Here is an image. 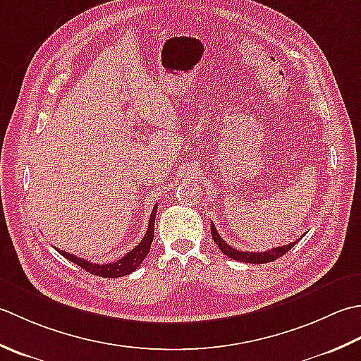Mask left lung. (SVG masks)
Returning <instances> with one entry per match:
<instances>
[{
	"label": "left lung",
	"instance_id": "1",
	"mask_svg": "<svg viewBox=\"0 0 361 361\" xmlns=\"http://www.w3.org/2000/svg\"><path fill=\"white\" fill-rule=\"evenodd\" d=\"M212 227V238L213 241L216 243V246L221 249V252L224 255L229 257V259L233 260H238L243 263H268V262H274L277 260L279 257H282L283 254H286L290 251V249L296 245V241L291 243V245H285V246H279L274 249H269V251H264V252H243V251H237V249L227 245V243L219 237L218 232H216V227L215 226H210Z\"/></svg>",
	"mask_w": 361,
	"mask_h": 361
}]
</instances>
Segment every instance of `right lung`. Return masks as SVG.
<instances>
[{"label":"right lung","mask_w":361,"mask_h":361,"mask_svg":"<svg viewBox=\"0 0 361 361\" xmlns=\"http://www.w3.org/2000/svg\"><path fill=\"white\" fill-rule=\"evenodd\" d=\"M156 213H157V204L154 205V209L151 212L148 231H146L143 240L140 241L130 252H128L126 255L121 257V259L116 260V262L104 263V264L92 263L88 260L79 259V257L73 255V254L61 251V249H57V247L56 249H57L59 254L65 257V259L73 262V263H76L78 267L85 269L87 273H90V274L99 276V277H109V279L128 276V274L132 273V271H135L140 267V264H142V262L146 259V255H148V252H149L151 243H152V238H154V221H156Z\"/></svg>","instance_id":"right-lung-1"}]
</instances>
